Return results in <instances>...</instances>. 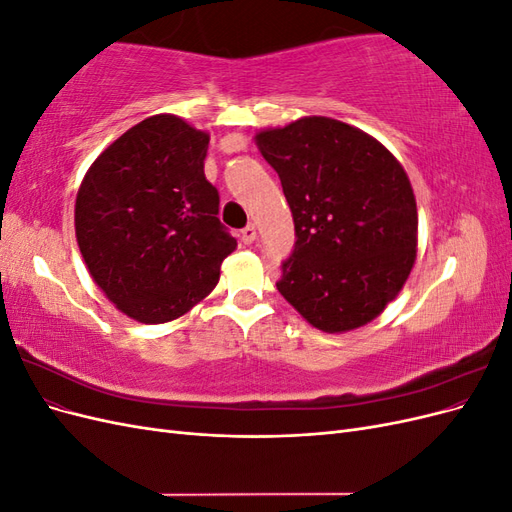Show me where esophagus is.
<instances>
[{"instance_id":"34e87169","label":"esophagus","mask_w":512,"mask_h":512,"mask_svg":"<svg viewBox=\"0 0 512 512\" xmlns=\"http://www.w3.org/2000/svg\"><path fill=\"white\" fill-rule=\"evenodd\" d=\"M256 237H258V230H256L254 224H247V226L241 230V239H243L245 245H252V243L256 241Z\"/></svg>"}]
</instances>
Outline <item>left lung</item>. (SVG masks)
<instances>
[{"instance_id":"1","label":"left lung","mask_w":512,"mask_h":512,"mask_svg":"<svg viewBox=\"0 0 512 512\" xmlns=\"http://www.w3.org/2000/svg\"><path fill=\"white\" fill-rule=\"evenodd\" d=\"M280 175L294 250L277 290L324 333L359 329L404 288L416 260V198L404 166L374 136L331 117L256 134Z\"/></svg>"}]
</instances>
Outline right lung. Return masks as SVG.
<instances>
[{"label":"right lung","mask_w":512,"mask_h":512,"mask_svg":"<svg viewBox=\"0 0 512 512\" xmlns=\"http://www.w3.org/2000/svg\"><path fill=\"white\" fill-rule=\"evenodd\" d=\"M207 147L209 134L181 117H147L100 153L76 194V241L89 275L138 322L188 314L237 247L205 177Z\"/></svg>","instance_id":"obj_1"}]
</instances>
